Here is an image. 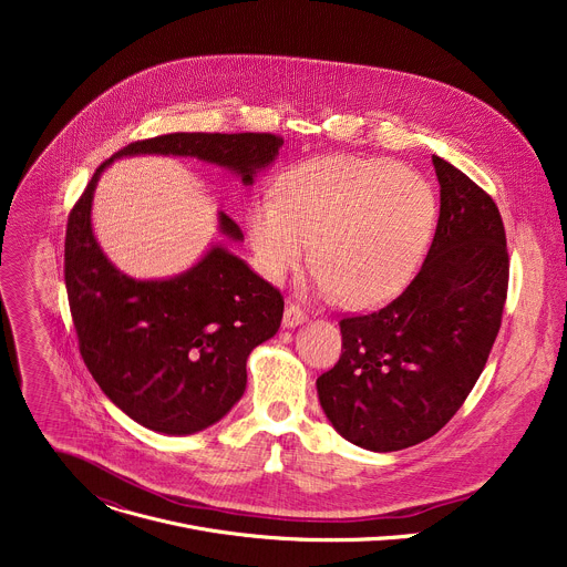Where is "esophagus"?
<instances>
[{
    "label": "esophagus",
    "instance_id": "esophagus-1",
    "mask_svg": "<svg viewBox=\"0 0 567 567\" xmlns=\"http://www.w3.org/2000/svg\"><path fill=\"white\" fill-rule=\"evenodd\" d=\"M305 320H307V313L296 302H289L285 309V328H296Z\"/></svg>",
    "mask_w": 567,
    "mask_h": 567
}]
</instances>
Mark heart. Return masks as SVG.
<instances>
[{
    "instance_id": "1",
    "label": "heart",
    "mask_w": 567,
    "mask_h": 567,
    "mask_svg": "<svg viewBox=\"0 0 567 567\" xmlns=\"http://www.w3.org/2000/svg\"><path fill=\"white\" fill-rule=\"evenodd\" d=\"M431 184L379 156H318L291 168L278 199L251 210V241L265 274L280 282L311 256L322 296L372 307L401 291L435 226Z\"/></svg>"
}]
</instances>
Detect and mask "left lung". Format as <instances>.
Here are the masks:
<instances>
[{
	"label": "left lung",
	"instance_id": "obj_1",
	"mask_svg": "<svg viewBox=\"0 0 567 567\" xmlns=\"http://www.w3.org/2000/svg\"><path fill=\"white\" fill-rule=\"evenodd\" d=\"M440 219L429 256L394 300L339 320L343 352L316 379L320 406L352 444L401 451L460 411L489 359L509 287L501 210L433 156Z\"/></svg>",
	"mask_w": 567,
	"mask_h": 567
}]
</instances>
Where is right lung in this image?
<instances>
[{
  "instance_id": "right-lung-1",
  "label": "right lung",
  "mask_w": 567,
  "mask_h": 567,
  "mask_svg": "<svg viewBox=\"0 0 567 567\" xmlns=\"http://www.w3.org/2000/svg\"><path fill=\"white\" fill-rule=\"evenodd\" d=\"M282 136L269 132H175L125 145L96 168L73 204L64 237V285L80 357L101 390L141 426L190 435L219 422L245 394L247 359L282 320V293L237 256L213 247L188 274L134 280L101 251L92 233V197L116 156H197L251 184ZM221 233L241 228L219 213Z\"/></svg>"
}]
</instances>
